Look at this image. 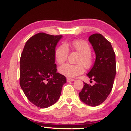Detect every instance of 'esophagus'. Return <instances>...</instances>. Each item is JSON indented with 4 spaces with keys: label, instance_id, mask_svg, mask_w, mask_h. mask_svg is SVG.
I'll return each mask as SVG.
<instances>
[{
    "label": "esophagus",
    "instance_id": "esophagus-1",
    "mask_svg": "<svg viewBox=\"0 0 131 131\" xmlns=\"http://www.w3.org/2000/svg\"><path fill=\"white\" fill-rule=\"evenodd\" d=\"M75 80L74 79H73V78H67V82H71V81H74Z\"/></svg>",
    "mask_w": 131,
    "mask_h": 131
}]
</instances>
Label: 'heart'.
I'll return each instance as SVG.
<instances>
[{"label": "heart", "instance_id": "heart-1", "mask_svg": "<svg viewBox=\"0 0 131 131\" xmlns=\"http://www.w3.org/2000/svg\"><path fill=\"white\" fill-rule=\"evenodd\" d=\"M68 49L79 54L76 64H65L58 68L60 74L67 77H75L84 72V67L89 68L93 63V57L91 54V47L88 42L84 40H76L72 42L61 44L55 50V58L59 64L64 63L68 55Z\"/></svg>", "mask_w": 131, "mask_h": 131}]
</instances>
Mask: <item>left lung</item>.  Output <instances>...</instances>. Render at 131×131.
<instances>
[{
  "mask_svg": "<svg viewBox=\"0 0 131 131\" xmlns=\"http://www.w3.org/2000/svg\"><path fill=\"white\" fill-rule=\"evenodd\" d=\"M89 41L93 47L96 59L87 76L95 83L91 85L84 82L79 95L85 104L97 106L106 100L112 91L116 75L115 53L111 43L101 34H92Z\"/></svg>",
  "mask_w": 131,
  "mask_h": 131,
  "instance_id": "8db88e82",
  "label": "left lung"
}]
</instances>
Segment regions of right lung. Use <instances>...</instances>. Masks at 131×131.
<instances>
[{"label": "right lung", "mask_w": 131, "mask_h": 131, "mask_svg": "<svg viewBox=\"0 0 131 131\" xmlns=\"http://www.w3.org/2000/svg\"><path fill=\"white\" fill-rule=\"evenodd\" d=\"M61 37L37 33L26 42L21 55L20 86L28 100L41 108L56 103L67 82L55 64V47Z\"/></svg>", "instance_id": "right-lung-1"}]
</instances>
